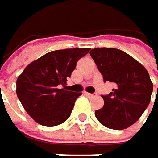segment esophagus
Here are the masks:
<instances>
[{
    "instance_id": "esophagus-1",
    "label": "esophagus",
    "mask_w": 158,
    "mask_h": 158,
    "mask_svg": "<svg viewBox=\"0 0 158 158\" xmlns=\"http://www.w3.org/2000/svg\"><path fill=\"white\" fill-rule=\"evenodd\" d=\"M85 94H86L87 96H89V97H91V96H94V95H95L94 93H89V92H85Z\"/></svg>"
}]
</instances>
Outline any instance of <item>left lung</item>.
<instances>
[{
    "label": "left lung",
    "mask_w": 158,
    "mask_h": 158,
    "mask_svg": "<svg viewBox=\"0 0 158 158\" xmlns=\"http://www.w3.org/2000/svg\"><path fill=\"white\" fill-rule=\"evenodd\" d=\"M89 54L104 82L114 86L108 95H102L104 106L95 110V116L109 129H127L140 118L150 104L154 86L149 73L135 58L117 48H93Z\"/></svg>",
    "instance_id": "1"
}]
</instances>
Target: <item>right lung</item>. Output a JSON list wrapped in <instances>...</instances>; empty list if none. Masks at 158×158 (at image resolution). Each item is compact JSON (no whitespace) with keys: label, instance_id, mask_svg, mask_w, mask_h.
<instances>
[{"label":"right lung","instance_id":"obj_1","mask_svg":"<svg viewBox=\"0 0 158 158\" xmlns=\"http://www.w3.org/2000/svg\"><path fill=\"white\" fill-rule=\"evenodd\" d=\"M90 48H67L50 51L33 61L17 79V96L23 109L43 126H57L65 122L81 92L67 90V78L78 60Z\"/></svg>","mask_w":158,"mask_h":158}]
</instances>
